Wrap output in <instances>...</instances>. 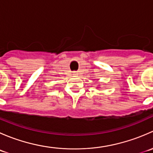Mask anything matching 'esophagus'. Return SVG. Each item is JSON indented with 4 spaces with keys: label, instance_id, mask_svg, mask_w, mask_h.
Wrapping results in <instances>:
<instances>
[{
    "label": "esophagus",
    "instance_id": "obj_1",
    "mask_svg": "<svg viewBox=\"0 0 153 153\" xmlns=\"http://www.w3.org/2000/svg\"><path fill=\"white\" fill-rule=\"evenodd\" d=\"M73 75H77V73H76V72H74V73H73Z\"/></svg>",
    "mask_w": 153,
    "mask_h": 153
}]
</instances>
